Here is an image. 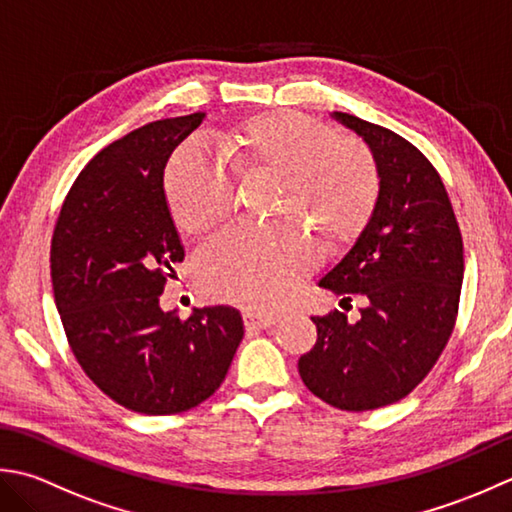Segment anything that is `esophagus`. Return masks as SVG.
<instances>
[{"label":"esophagus","instance_id":"obj_1","mask_svg":"<svg viewBox=\"0 0 512 512\" xmlns=\"http://www.w3.org/2000/svg\"><path fill=\"white\" fill-rule=\"evenodd\" d=\"M243 320H245V327H247V331H260V329H269V327H274L276 325V318H263V316H254V314H247L243 316Z\"/></svg>","mask_w":512,"mask_h":512}]
</instances>
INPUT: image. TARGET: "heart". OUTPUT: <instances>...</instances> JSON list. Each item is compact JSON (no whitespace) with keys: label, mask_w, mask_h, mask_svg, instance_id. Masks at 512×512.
Instances as JSON below:
<instances>
[{"label":"heart","mask_w":512,"mask_h":512,"mask_svg":"<svg viewBox=\"0 0 512 512\" xmlns=\"http://www.w3.org/2000/svg\"><path fill=\"white\" fill-rule=\"evenodd\" d=\"M227 168L241 179H276V227H234L207 243L196 276L214 300L252 314H271L322 254H342L367 232L378 210L382 179L371 150L336 137L318 119L294 110L247 117L221 134ZM172 221L185 234L223 223L234 207V183L203 150L172 154L163 179Z\"/></svg>","instance_id":"b5f03b06"}]
</instances>
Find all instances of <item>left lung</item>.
Returning a JSON list of instances; mask_svg holds the SVG:
<instances>
[{
	"instance_id": "obj_1",
	"label": "left lung",
	"mask_w": 512,
	"mask_h": 512,
	"mask_svg": "<svg viewBox=\"0 0 512 512\" xmlns=\"http://www.w3.org/2000/svg\"><path fill=\"white\" fill-rule=\"evenodd\" d=\"M331 117L369 145L382 194L367 232L318 280L347 302L362 296L360 320L338 309L311 318L318 340L298 371L322 402L371 411L409 395L444 351L460 305L464 245L440 174L415 145L353 114Z\"/></svg>"
}]
</instances>
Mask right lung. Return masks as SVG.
I'll return each mask as SVG.
<instances>
[{
    "label": "right lung",
    "instance_id": "right-lung-1",
    "mask_svg": "<svg viewBox=\"0 0 512 512\" xmlns=\"http://www.w3.org/2000/svg\"><path fill=\"white\" fill-rule=\"evenodd\" d=\"M203 119L154 121L110 143L72 183L52 234V289L70 349L88 378L134 413L172 415L210 398L245 333L234 307L181 320L159 305L185 258L163 170Z\"/></svg>",
    "mask_w": 512,
    "mask_h": 512
}]
</instances>
